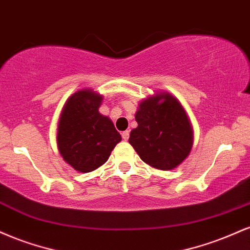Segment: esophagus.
Here are the masks:
<instances>
[{
    "mask_svg": "<svg viewBox=\"0 0 250 250\" xmlns=\"http://www.w3.org/2000/svg\"><path fill=\"white\" fill-rule=\"evenodd\" d=\"M122 137H123V139H124V140H128V138H130V131L126 130V131L123 132Z\"/></svg>",
    "mask_w": 250,
    "mask_h": 250,
    "instance_id": "esophagus-1",
    "label": "esophagus"
}]
</instances>
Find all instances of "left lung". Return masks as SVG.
<instances>
[{"instance_id":"8db88e82","label":"left lung","mask_w":250,"mask_h":250,"mask_svg":"<svg viewBox=\"0 0 250 250\" xmlns=\"http://www.w3.org/2000/svg\"><path fill=\"white\" fill-rule=\"evenodd\" d=\"M138 126L128 143L144 163L161 171L177 168L193 146V128L186 111L171 93L155 92L138 104Z\"/></svg>"}]
</instances>
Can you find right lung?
I'll list each match as a JSON object with an SVG mask.
<instances>
[{"label": "right lung", "mask_w": 250, "mask_h": 250, "mask_svg": "<svg viewBox=\"0 0 250 250\" xmlns=\"http://www.w3.org/2000/svg\"><path fill=\"white\" fill-rule=\"evenodd\" d=\"M103 96L91 89L72 93L58 120L57 147L70 166L89 173L104 165L122 140L112 120L99 113Z\"/></svg>", "instance_id": "right-lung-1"}]
</instances>
